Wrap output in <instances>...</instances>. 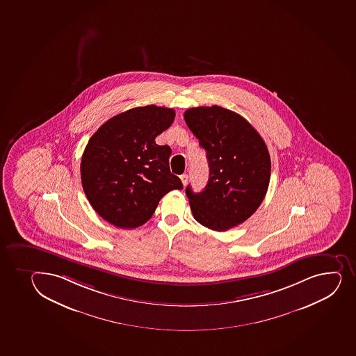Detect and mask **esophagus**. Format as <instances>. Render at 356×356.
Here are the masks:
<instances>
[{
    "label": "esophagus",
    "instance_id": "obj_1",
    "mask_svg": "<svg viewBox=\"0 0 356 356\" xmlns=\"http://www.w3.org/2000/svg\"><path fill=\"white\" fill-rule=\"evenodd\" d=\"M181 181H182V184H184V186H187L188 184V174H182V175L180 176Z\"/></svg>",
    "mask_w": 356,
    "mask_h": 356
}]
</instances>
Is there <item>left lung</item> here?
Here are the masks:
<instances>
[{"instance_id":"left-lung-1","label":"left lung","mask_w":356,"mask_h":356,"mask_svg":"<svg viewBox=\"0 0 356 356\" xmlns=\"http://www.w3.org/2000/svg\"><path fill=\"white\" fill-rule=\"evenodd\" d=\"M184 120L207 150L209 180L204 191L186 189L198 223L225 231L245 222L264 200L271 159L259 133L236 112L202 106L184 112Z\"/></svg>"}]
</instances>
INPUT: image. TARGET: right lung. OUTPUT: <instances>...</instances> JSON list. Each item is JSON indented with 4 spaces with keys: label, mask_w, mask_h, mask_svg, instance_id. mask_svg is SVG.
<instances>
[{
    "label": "right lung",
    "mask_w": 356,
    "mask_h": 356,
    "mask_svg": "<svg viewBox=\"0 0 356 356\" xmlns=\"http://www.w3.org/2000/svg\"><path fill=\"white\" fill-rule=\"evenodd\" d=\"M174 118L172 108L136 107L111 118L88 140L81 158V184L92 208L108 223L140 227L167 193L184 189L169 168L170 147L155 143Z\"/></svg>",
    "instance_id": "add662e5"
}]
</instances>
